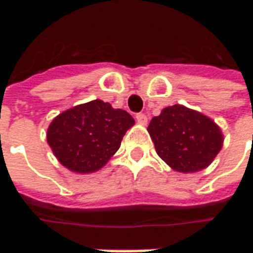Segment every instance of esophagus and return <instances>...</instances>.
<instances>
[{"mask_svg": "<svg viewBox=\"0 0 253 253\" xmlns=\"http://www.w3.org/2000/svg\"><path fill=\"white\" fill-rule=\"evenodd\" d=\"M135 119H137L138 123L142 125V126H145V125L148 123V118H146L145 114H137V115H135Z\"/></svg>", "mask_w": 253, "mask_h": 253, "instance_id": "obj_1", "label": "esophagus"}]
</instances>
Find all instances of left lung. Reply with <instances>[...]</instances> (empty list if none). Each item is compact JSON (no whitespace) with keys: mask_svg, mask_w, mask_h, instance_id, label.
Listing matches in <instances>:
<instances>
[{"mask_svg":"<svg viewBox=\"0 0 253 253\" xmlns=\"http://www.w3.org/2000/svg\"><path fill=\"white\" fill-rule=\"evenodd\" d=\"M148 131L160 157L183 173L207 168L223 143L221 128L210 118L180 104L154 116Z\"/></svg>","mask_w":253,"mask_h":253,"instance_id":"1","label":"left lung"}]
</instances>
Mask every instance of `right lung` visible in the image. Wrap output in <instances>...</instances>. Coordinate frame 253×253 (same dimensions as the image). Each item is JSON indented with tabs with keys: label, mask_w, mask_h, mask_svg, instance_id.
<instances>
[{
	"label": "right lung",
	"mask_w": 253,
	"mask_h": 253,
	"mask_svg": "<svg viewBox=\"0 0 253 253\" xmlns=\"http://www.w3.org/2000/svg\"><path fill=\"white\" fill-rule=\"evenodd\" d=\"M134 123L126 111L115 110L103 100H92L59 114L48 126L47 142L67 169L92 173L116 153Z\"/></svg>",
	"instance_id": "add662e5"
}]
</instances>
